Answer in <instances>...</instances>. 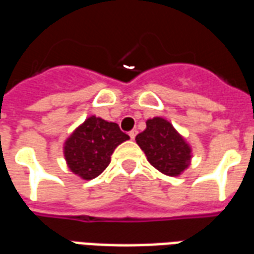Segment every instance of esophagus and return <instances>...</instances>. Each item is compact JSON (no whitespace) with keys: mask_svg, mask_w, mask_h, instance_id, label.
<instances>
[{"mask_svg":"<svg viewBox=\"0 0 254 254\" xmlns=\"http://www.w3.org/2000/svg\"><path fill=\"white\" fill-rule=\"evenodd\" d=\"M136 134H137V130H136V129H133V130H130V132H129V136H130V138H134L136 137Z\"/></svg>","mask_w":254,"mask_h":254,"instance_id":"34e87169","label":"esophagus"}]
</instances>
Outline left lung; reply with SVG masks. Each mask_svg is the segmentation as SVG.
I'll list each match as a JSON object with an SVG mask.
<instances>
[{"mask_svg": "<svg viewBox=\"0 0 254 254\" xmlns=\"http://www.w3.org/2000/svg\"><path fill=\"white\" fill-rule=\"evenodd\" d=\"M136 143L149 163L166 176H180L189 166L190 147L170 122L160 117L147 121L145 130L136 136Z\"/></svg>", "mask_w": 254, "mask_h": 254, "instance_id": "1", "label": "left lung"}]
</instances>
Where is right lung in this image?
Segmentation results:
<instances>
[{
    "label": "right lung",
    "mask_w": 254,
    "mask_h": 254,
    "mask_svg": "<svg viewBox=\"0 0 254 254\" xmlns=\"http://www.w3.org/2000/svg\"><path fill=\"white\" fill-rule=\"evenodd\" d=\"M129 136L114 122L89 117L67 138L64 154L69 169L83 180L98 177L110 163V156Z\"/></svg>",
    "instance_id": "add662e5"
}]
</instances>
